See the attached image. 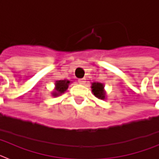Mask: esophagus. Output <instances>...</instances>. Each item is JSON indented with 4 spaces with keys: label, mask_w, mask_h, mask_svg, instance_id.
I'll return each mask as SVG.
<instances>
[{
    "label": "esophagus",
    "mask_w": 159,
    "mask_h": 159,
    "mask_svg": "<svg viewBox=\"0 0 159 159\" xmlns=\"http://www.w3.org/2000/svg\"><path fill=\"white\" fill-rule=\"evenodd\" d=\"M78 82L80 84H85V79H80Z\"/></svg>",
    "instance_id": "esophagus-1"
}]
</instances>
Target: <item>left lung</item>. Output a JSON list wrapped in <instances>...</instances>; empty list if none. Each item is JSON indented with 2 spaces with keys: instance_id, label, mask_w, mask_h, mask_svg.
I'll return each instance as SVG.
<instances>
[{
  "instance_id": "left-lung-1",
  "label": "left lung",
  "mask_w": 159,
  "mask_h": 159,
  "mask_svg": "<svg viewBox=\"0 0 159 159\" xmlns=\"http://www.w3.org/2000/svg\"><path fill=\"white\" fill-rule=\"evenodd\" d=\"M92 89L94 95L96 98H98L99 99H105V95H106V93H105L103 84H100V83H92Z\"/></svg>"
}]
</instances>
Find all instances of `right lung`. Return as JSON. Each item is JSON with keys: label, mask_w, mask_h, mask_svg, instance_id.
Masks as SVG:
<instances>
[{"label": "right lung", "mask_w": 159, "mask_h": 159, "mask_svg": "<svg viewBox=\"0 0 159 159\" xmlns=\"http://www.w3.org/2000/svg\"><path fill=\"white\" fill-rule=\"evenodd\" d=\"M70 84L69 80H57L56 81V88H55V92H52V96L57 97L60 95H62L63 93L67 91L68 88V85Z\"/></svg>", "instance_id": "1"}]
</instances>
